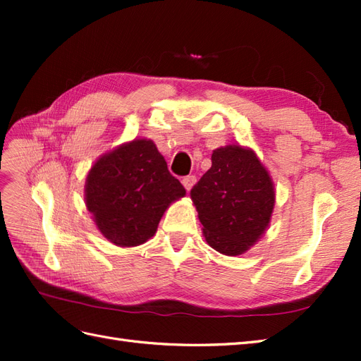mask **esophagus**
Here are the masks:
<instances>
[{
	"instance_id": "obj_1",
	"label": "esophagus",
	"mask_w": 361,
	"mask_h": 361,
	"mask_svg": "<svg viewBox=\"0 0 361 361\" xmlns=\"http://www.w3.org/2000/svg\"><path fill=\"white\" fill-rule=\"evenodd\" d=\"M181 183H183V186L186 188V190H190L197 183V176L195 175H188V176H185V178H183Z\"/></svg>"
}]
</instances>
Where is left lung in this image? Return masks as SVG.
I'll list each match as a JSON object with an SVG mask.
<instances>
[{"label": "left lung", "instance_id": "1", "mask_svg": "<svg viewBox=\"0 0 361 361\" xmlns=\"http://www.w3.org/2000/svg\"><path fill=\"white\" fill-rule=\"evenodd\" d=\"M212 166L190 190L204 239L226 256H239L264 234L274 206L270 175L256 153L240 145L212 152Z\"/></svg>", "mask_w": 361, "mask_h": 361}]
</instances>
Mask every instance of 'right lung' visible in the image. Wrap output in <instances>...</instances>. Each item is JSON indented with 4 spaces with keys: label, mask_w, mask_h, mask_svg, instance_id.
Returning a JSON list of instances; mask_svg holds the SVG:
<instances>
[{
    "label": "right lung",
    "mask_w": 361,
    "mask_h": 361,
    "mask_svg": "<svg viewBox=\"0 0 361 361\" xmlns=\"http://www.w3.org/2000/svg\"><path fill=\"white\" fill-rule=\"evenodd\" d=\"M185 194L150 140L105 153L91 167L85 185L87 208L99 231L119 247L150 239L169 204Z\"/></svg>",
    "instance_id": "1"
}]
</instances>
